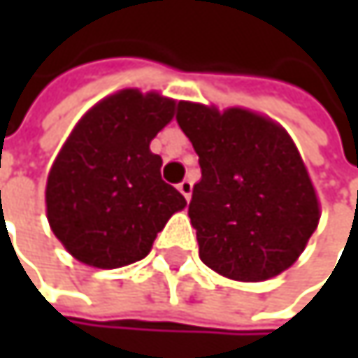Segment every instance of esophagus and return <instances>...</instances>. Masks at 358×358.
<instances>
[{
  "instance_id": "34e87169",
  "label": "esophagus",
  "mask_w": 358,
  "mask_h": 358,
  "mask_svg": "<svg viewBox=\"0 0 358 358\" xmlns=\"http://www.w3.org/2000/svg\"><path fill=\"white\" fill-rule=\"evenodd\" d=\"M178 190L184 194L186 201H190V196H192V182L190 180H182L178 184Z\"/></svg>"
}]
</instances>
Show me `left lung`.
Returning a JSON list of instances; mask_svg holds the SVG:
<instances>
[{"mask_svg":"<svg viewBox=\"0 0 358 358\" xmlns=\"http://www.w3.org/2000/svg\"><path fill=\"white\" fill-rule=\"evenodd\" d=\"M201 180L188 205L199 257L236 282H263L296 263L317 230L322 205L284 126L245 108L180 101Z\"/></svg>","mask_w":358,"mask_h":358,"instance_id":"1","label":"left lung"}]
</instances>
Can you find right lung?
<instances>
[{
    "mask_svg": "<svg viewBox=\"0 0 358 358\" xmlns=\"http://www.w3.org/2000/svg\"><path fill=\"white\" fill-rule=\"evenodd\" d=\"M176 108L155 91L122 89L68 134L47 176L45 211L51 232L80 263L115 269L145 259L157 232L186 207L151 153Z\"/></svg>",
    "mask_w": 358,
    "mask_h": 358,
    "instance_id": "add662e5",
    "label": "right lung"
}]
</instances>
